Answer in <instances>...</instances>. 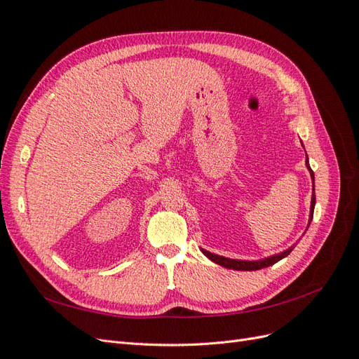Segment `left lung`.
Listing matches in <instances>:
<instances>
[{"label":"left lung","instance_id":"left-lung-1","mask_svg":"<svg viewBox=\"0 0 359 359\" xmlns=\"http://www.w3.org/2000/svg\"><path fill=\"white\" fill-rule=\"evenodd\" d=\"M307 156V154H306ZM306 165L310 170V175H311V181H313V196H311V206H310V220H309V226L313 220V211H314V205H316V194H314V173L313 170L310 169V165H309V158H306ZM293 250V247H289L287 250H285V252H281L278 255H274V256H269L266 259H262V260H236V259H229V257H223V256H219V255H214V253H210L206 252V250L202 248V253L211 259L212 262L219 264L224 268H229V269H236V271H256V269H262V268H266V266H271L277 264L278 260H281L283 257H286L290 252Z\"/></svg>","mask_w":359,"mask_h":359}]
</instances>
